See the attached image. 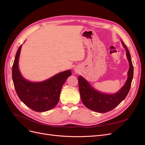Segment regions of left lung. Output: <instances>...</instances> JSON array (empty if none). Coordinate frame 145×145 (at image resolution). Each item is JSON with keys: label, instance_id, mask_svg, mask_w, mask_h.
I'll return each instance as SVG.
<instances>
[{"label": "left lung", "instance_id": "left-lung-1", "mask_svg": "<svg viewBox=\"0 0 145 145\" xmlns=\"http://www.w3.org/2000/svg\"><path fill=\"white\" fill-rule=\"evenodd\" d=\"M121 43L126 51L129 68L127 80L119 91L114 94L102 93L95 90L91 86L88 82L81 76L78 77V87L82 103L86 108L92 111L100 113H105L111 111L125 99L129 93L133 78L134 68L128 47L123 42L121 41Z\"/></svg>", "mask_w": 145, "mask_h": 145}]
</instances>
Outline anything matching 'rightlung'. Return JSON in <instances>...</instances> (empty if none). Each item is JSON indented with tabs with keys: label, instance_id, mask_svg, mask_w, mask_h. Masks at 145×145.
I'll return each instance as SVG.
<instances>
[{
	"label": "right lung",
	"instance_id": "obj_1",
	"mask_svg": "<svg viewBox=\"0 0 145 145\" xmlns=\"http://www.w3.org/2000/svg\"><path fill=\"white\" fill-rule=\"evenodd\" d=\"M21 45L15 56L12 68V77L17 95L25 105L32 110L45 112L54 108L59 101L60 91L71 70L60 72L42 82H31L25 79L19 69Z\"/></svg>",
	"mask_w": 145,
	"mask_h": 145
}]
</instances>
